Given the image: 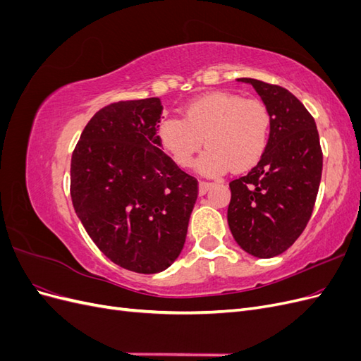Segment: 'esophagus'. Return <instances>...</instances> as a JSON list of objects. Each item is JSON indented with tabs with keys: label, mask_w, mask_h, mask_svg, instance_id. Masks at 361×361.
<instances>
[{
	"label": "esophagus",
	"mask_w": 361,
	"mask_h": 361,
	"mask_svg": "<svg viewBox=\"0 0 361 361\" xmlns=\"http://www.w3.org/2000/svg\"><path fill=\"white\" fill-rule=\"evenodd\" d=\"M212 182H206V180H202L200 183H199V192H200V195H203V194H206L207 192V190H209L211 187H212Z\"/></svg>",
	"instance_id": "esophagus-1"
}]
</instances>
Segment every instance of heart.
Segmentation results:
<instances>
[{
  "instance_id": "b5f03b06",
  "label": "heart",
  "mask_w": 361,
  "mask_h": 361,
  "mask_svg": "<svg viewBox=\"0 0 361 361\" xmlns=\"http://www.w3.org/2000/svg\"><path fill=\"white\" fill-rule=\"evenodd\" d=\"M272 117L259 99L231 92L195 97L183 108V118L166 117L158 126L159 146L180 167H190L202 149L197 170L207 176L253 167L267 152Z\"/></svg>"
}]
</instances>
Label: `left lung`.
I'll return each instance as SVG.
<instances>
[{"mask_svg": "<svg viewBox=\"0 0 361 361\" xmlns=\"http://www.w3.org/2000/svg\"><path fill=\"white\" fill-rule=\"evenodd\" d=\"M272 117L267 152L245 176L228 183L227 223L248 255L269 259L286 251L307 226L322 174L314 118L289 90L253 78Z\"/></svg>", "mask_w": 361, "mask_h": 361, "instance_id": "left-lung-1", "label": "left lung"}]
</instances>
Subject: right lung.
Returning a JSON list of instances; mask_svg holds the SVG:
<instances>
[{
	"instance_id": "obj_1",
	"label": "right lung",
	"mask_w": 361,
	"mask_h": 361,
	"mask_svg": "<svg viewBox=\"0 0 361 361\" xmlns=\"http://www.w3.org/2000/svg\"><path fill=\"white\" fill-rule=\"evenodd\" d=\"M158 97L104 106L71 161V197L85 232L125 269L157 274L178 259L199 182L162 152Z\"/></svg>"
}]
</instances>
